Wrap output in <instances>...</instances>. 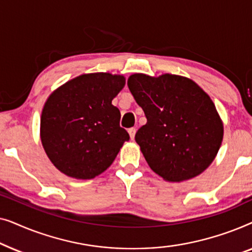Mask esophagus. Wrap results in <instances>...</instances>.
I'll use <instances>...</instances> for the list:
<instances>
[{
  "label": "esophagus",
  "instance_id": "esophagus-1",
  "mask_svg": "<svg viewBox=\"0 0 252 252\" xmlns=\"http://www.w3.org/2000/svg\"><path fill=\"white\" fill-rule=\"evenodd\" d=\"M128 133H129L130 140H134V137H135V133H136V128H135V127H132V128H129V129H128Z\"/></svg>",
  "mask_w": 252,
  "mask_h": 252
}]
</instances>
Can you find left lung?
I'll return each instance as SVG.
<instances>
[{
  "label": "left lung",
  "mask_w": 252,
  "mask_h": 252,
  "mask_svg": "<svg viewBox=\"0 0 252 252\" xmlns=\"http://www.w3.org/2000/svg\"><path fill=\"white\" fill-rule=\"evenodd\" d=\"M147 124L135 134L148 165L166 181L197 177L215 159L223 125L210 96L190 79L135 73L127 80Z\"/></svg>",
  "instance_id": "left-lung-1"
}]
</instances>
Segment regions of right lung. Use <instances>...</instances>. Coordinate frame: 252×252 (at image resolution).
<instances>
[{
	"label": "right lung",
	"mask_w": 252,
	"mask_h": 252,
	"mask_svg": "<svg viewBox=\"0 0 252 252\" xmlns=\"http://www.w3.org/2000/svg\"><path fill=\"white\" fill-rule=\"evenodd\" d=\"M124 86V75L81 74L48 97L41 115V142L62 173L87 180L113 163L129 140L119 125V109L112 105Z\"/></svg>",
	"instance_id": "obj_1"
}]
</instances>
